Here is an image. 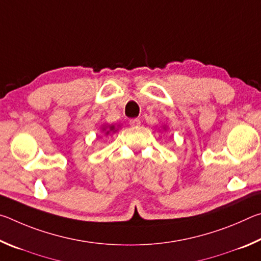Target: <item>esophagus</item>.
I'll return each instance as SVG.
<instances>
[{
    "mask_svg": "<svg viewBox=\"0 0 261 261\" xmlns=\"http://www.w3.org/2000/svg\"><path fill=\"white\" fill-rule=\"evenodd\" d=\"M130 125L131 126H138L140 125V120L139 118H132V120H130Z\"/></svg>",
    "mask_w": 261,
    "mask_h": 261,
    "instance_id": "esophagus-1",
    "label": "esophagus"
}]
</instances>
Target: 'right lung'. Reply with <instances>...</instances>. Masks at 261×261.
Here are the masks:
<instances>
[{
    "label": "right lung",
    "mask_w": 261,
    "mask_h": 261,
    "mask_svg": "<svg viewBox=\"0 0 261 261\" xmlns=\"http://www.w3.org/2000/svg\"><path fill=\"white\" fill-rule=\"evenodd\" d=\"M103 130H106V129H103ZM114 130H115V127H114V125H112V126H109V130H108L107 132H106V135H108L110 131H114Z\"/></svg>",
    "instance_id": "right-lung-1"
}]
</instances>
